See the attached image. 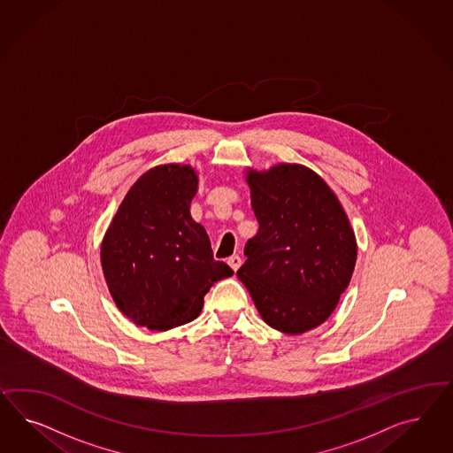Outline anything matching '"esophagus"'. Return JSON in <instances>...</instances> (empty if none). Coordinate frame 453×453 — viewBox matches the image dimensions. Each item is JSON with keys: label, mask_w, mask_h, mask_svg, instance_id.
<instances>
[{"label": "esophagus", "mask_w": 453, "mask_h": 453, "mask_svg": "<svg viewBox=\"0 0 453 453\" xmlns=\"http://www.w3.org/2000/svg\"><path fill=\"white\" fill-rule=\"evenodd\" d=\"M227 264L233 267L234 273L242 265V259L237 256V254H234V256H231L229 259H227Z\"/></svg>", "instance_id": "esophagus-1"}]
</instances>
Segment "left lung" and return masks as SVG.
Returning <instances> with one entry per match:
<instances>
[{
  "instance_id": "1",
  "label": "left lung",
  "mask_w": 453,
  "mask_h": 453,
  "mask_svg": "<svg viewBox=\"0 0 453 453\" xmlns=\"http://www.w3.org/2000/svg\"><path fill=\"white\" fill-rule=\"evenodd\" d=\"M259 222L237 271L262 319L290 335L334 312L357 259L356 235L341 203L314 171L279 165L247 176Z\"/></svg>"
}]
</instances>
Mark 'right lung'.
<instances>
[{
  "instance_id": "right-lung-1",
  "label": "right lung",
  "mask_w": 453,
  "mask_h": 453,
  "mask_svg": "<svg viewBox=\"0 0 453 453\" xmlns=\"http://www.w3.org/2000/svg\"><path fill=\"white\" fill-rule=\"evenodd\" d=\"M197 174L157 165L126 194L103 239L111 296L137 326L167 330L199 316L204 296L233 269L216 261L206 229L191 218Z\"/></svg>"
}]
</instances>
